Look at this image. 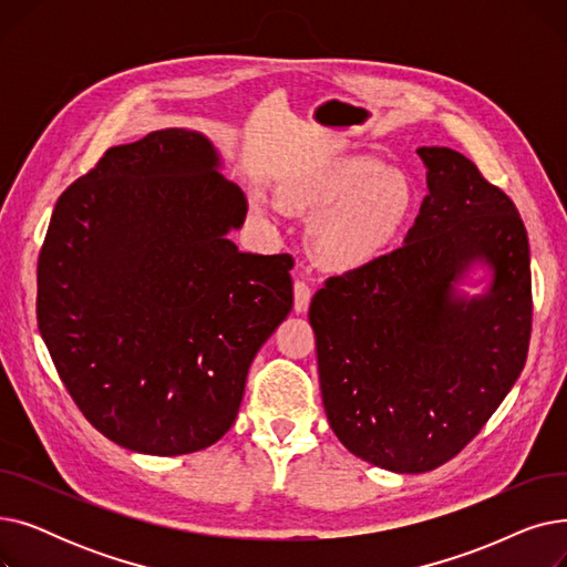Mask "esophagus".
I'll list each match as a JSON object with an SVG mask.
<instances>
[{
    "label": "esophagus",
    "instance_id": "1",
    "mask_svg": "<svg viewBox=\"0 0 567 567\" xmlns=\"http://www.w3.org/2000/svg\"><path fill=\"white\" fill-rule=\"evenodd\" d=\"M310 299H312L310 287H308L303 280H296V282H293V310L299 312V315L308 312Z\"/></svg>",
    "mask_w": 567,
    "mask_h": 567
}]
</instances>
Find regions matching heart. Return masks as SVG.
<instances>
[{
	"instance_id": "heart-1",
	"label": "heart",
	"mask_w": 567,
	"mask_h": 567,
	"mask_svg": "<svg viewBox=\"0 0 567 567\" xmlns=\"http://www.w3.org/2000/svg\"><path fill=\"white\" fill-rule=\"evenodd\" d=\"M255 214L278 223L285 208L317 216L310 255L329 274H351L389 252L406 229L415 190L411 178L370 156H344L291 172L280 184V202L252 195Z\"/></svg>"
}]
</instances>
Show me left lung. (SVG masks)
Returning <instances> with one entry per match:
<instances>
[{"mask_svg":"<svg viewBox=\"0 0 567 567\" xmlns=\"http://www.w3.org/2000/svg\"><path fill=\"white\" fill-rule=\"evenodd\" d=\"M415 154L427 195L404 246L310 303L329 423L393 473L432 471L483 430L524 370L533 312L513 199L449 146Z\"/></svg>","mask_w":567,"mask_h":567,"instance_id":"1","label":"left lung"}]
</instances>
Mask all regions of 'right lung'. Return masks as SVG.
I'll return each mask as SVG.
<instances>
[{"label":"right lung","mask_w":567,"mask_h":567,"mask_svg":"<svg viewBox=\"0 0 567 567\" xmlns=\"http://www.w3.org/2000/svg\"><path fill=\"white\" fill-rule=\"evenodd\" d=\"M223 167L199 131H154L107 148L50 218L39 331L84 419L133 453L216 443L293 306L291 257L227 238L248 202Z\"/></svg>","instance_id":"add662e5"}]
</instances>
